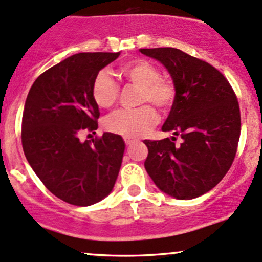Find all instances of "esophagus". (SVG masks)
<instances>
[{
  "mask_svg": "<svg viewBox=\"0 0 262 262\" xmlns=\"http://www.w3.org/2000/svg\"><path fill=\"white\" fill-rule=\"evenodd\" d=\"M124 142H125L126 145H132V144H133V143H136L137 140L136 139H132V138H124Z\"/></svg>",
  "mask_w": 262,
  "mask_h": 262,
  "instance_id": "esophagus-1",
  "label": "esophagus"
}]
</instances>
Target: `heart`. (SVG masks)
Listing matches in <instances>:
<instances>
[{"instance_id":"1","label":"heart","mask_w":262,"mask_h":262,"mask_svg":"<svg viewBox=\"0 0 262 262\" xmlns=\"http://www.w3.org/2000/svg\"><path fill=\"white\" fill-rule=\"evenodd\" d=\"M119 74L132 84L139 85L138 103L150 102L165 112L173 105L174 83L160 77V71L150 61L138 58L119 66ZM92 98L99 108H111L119 97V84L108 71H99L92 82ZM157 111L150 104H143L133 109H120L104 119L103 126L109 133L124 138H138L150 130L158 122Z\"/></svg>"}]
</instances>
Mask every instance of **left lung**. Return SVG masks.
Instances as JSON below:
<instances>
[{
  "label": "left lung",
  "instance_id": "left-lung-1",
  "mask_svg": "<svg viewBox=\"0 0 262 262\" xmlns=\"http://www.w3.org/2000/svg\"><path fill=\"white\" fill-rule=\"evenodd\" d=\"M139 51L162 63L177 91L162 128L174 137L144 140L145 170L165 194L194 199L216 186L234 162L241 130L236 96L216 68L178 48ZM178 135L182 143L175 146Z\"/></svg>",
  "mask_w": 262,
  "mask_h": 262
}]
</instances>
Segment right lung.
<instances>
[{
  "instance_id": "add662e5",
  "label": "right lung",
  "mask_w": 262,
  "mask_h": 262,
  "mask_svg": "<svg viewBox=\"0 0 262 262\" xmlns=\"http://www.w3.org/2000/svg\"><path fill=\"white\" fill-rule=\"evenodd\" d=\"M120 52L77 53L43 72L31 87L22 117L26 159L46 188L77 206H89L113 190L125 144L103 133L80 142L82 132L98 128L99 108L92 82Z\"/></svg>"
}]
</instances>
